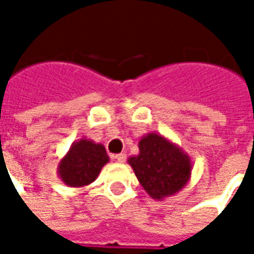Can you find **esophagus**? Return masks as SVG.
Segmentation results:
<instances>
[{
  "mask_svg": "<svg viewBox=\"0 0 254 254\" xmlns=\"http://www.w3.org/2000/svg\"><path fill=\"white\" fill-rule=\"evenodd\" d=\"M114 159H116L117 162H120V163H124V162L127 160V155H125V154H117V155H114Z\"/></svg>",
  "mask_w": 254,
  "mask_h": 254,
  "instance_id": "esophagus-1",
  "label": "esophagus"
}]
</instances>
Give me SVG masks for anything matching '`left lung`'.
I'll return each mask as SVG.
<instances>
[{"label":"left lung","instance_id":"obj_1","mask_svg":"<svg viewBox=\"0 0 254 254\" xmlns=\"http://www.w3.org/2000/svg\"><path fill=\"white\" fill-rule=\"evenodd\" d=\"M138 182L155 200H163L181 191L190 181V156L184 149L156 132H149L138 140V155L130 156Z\"/></svg>","mask_w":254,"mask_h":254}]
</instances>
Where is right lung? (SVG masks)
<instances>
[{"label": "right lung", "mask_w": 254, "mask_h": 254, "mask_svg": "<svg viewBox=\"0 0 254 254\" xmlns=\"http://www.w3.org/2000/svg\"><path fill=\"white\" fill-rule=\"evenodd\" d=\"M109 160L103 144L83 137L73 141L69 151L60 160L57 174L66 187H87L98 178L102 167Z\"/></svg>", "instance_id": "1"}]
</instances>
